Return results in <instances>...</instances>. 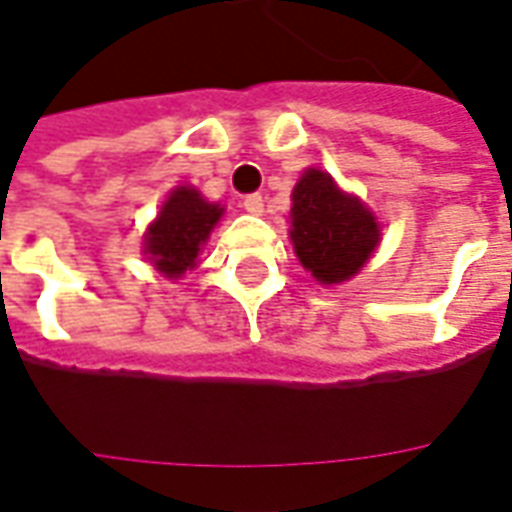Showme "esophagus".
<instances>
[{
	"mask_svg": "<svg viewBox=\"0 0 512 512\" xmlns=\"http://www.w3.org/2000/svg\"><path fill=\"white\" fill-rule=\"evenodd\" d=\"M241 206H244L246 214H255V217H257V214H263V195L252 192V195H246Z\"/></svg>",
	"mask_w": 512,
	"mask_h": 512,
	"instance_id": "obj_1",
	"label": "esophagus"
}]
</instances>
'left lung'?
Listing matches in <instances>:
<instances>
[{
    "label": "left lung",
    "mask_w": 512,
    "mask_h": 512,
    "mask_svg": "<svg viewBox=\"0 0 512 512\" xmlns=\"http://www.w3.org/2000/svg\"><path fill=\"white\" fill-rule=\"evenodd\" d=\"M290 219L295 255L323 285H339L358 274L380 241L372 211L317 168L306 170L295 184Z\"/></svg>",
    "instance_id": "obj_1"
}]
</instances>
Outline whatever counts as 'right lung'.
Instances as JSON below:
<instances>
[{"instance_id": "obj_1", "label": "right lung", "mask_w": 512, "mask_h": 512, "mask_svg": "<svg viewBox=\"0 0 512 512\" xmlns=\"http://www.w3.org/2000/svg\"><path fill=\"white\" fill-rule=\"evenodd\" d=\"M222 217V208L200 198V192L176 187L165 200L160 217L146 233V252L165 276H181L195 266L208 233Z\"/></svg>"}]
</instances>
